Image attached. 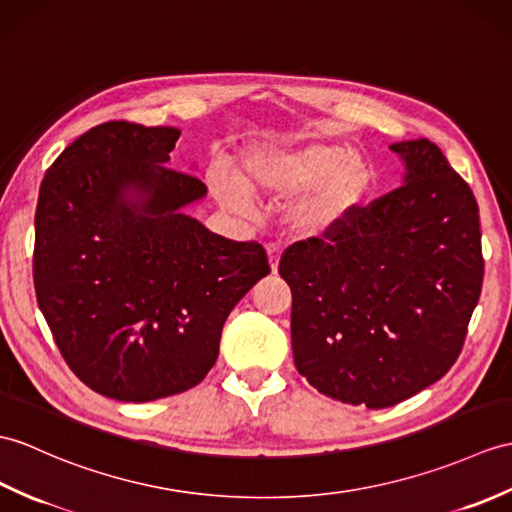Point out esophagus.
Listing matches in <instances>:
<instances>
[{"instance_id":"obj_1","label":"esophagus","mask_w":512,"mask_h":512,"mask_svg":"<svg viewBox=\"0 0 512 512\" xmlns=\"http://www.w3.org/2000/svg\"><path fill=\"white\" fill-rule=\"evenodd\" d=\"M268 261H270V272H272V275H277V270H279V248L268 246Z\"/></svg>"}]
</instances>
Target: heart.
Masks as SVG:
<instances>
[{
    "mask_svg": "<svg viewBox=\"0 0 512 512\" xmlns=\"http://www.w3.org/2000/svg\"><path fill=\"white\" fill-rule=\"evenodd\" d=\"M373 170L360 154L342 144L312 141L303 146H268L246 154L240 183L216 172V194L242 209L253 198H299L288 218L296 231L325 235L338 229L366 194Z\"/></svg>",
    "mask_w": 512,
    "mask_h": 512,
    "instance_id": "obj_1",
    "label": "heart"
}]
</instances>
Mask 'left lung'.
I'll return each instance as SVG.
<instances>
[{
	"instance_id": "8db88e82",
	"label": "left lung",
	"mask_w": 512,
	"mask_h": 512,
	"mask_svg": "<svg viewBox=\"0 0 512 512\" xmlns=\"http://www.w3.org/2000/svg\"><path fill=\"white\" fill-rule=\"evenodd\" d=\"M390 150L406 163L403 185L279 261L299 373L323 395L371 410L454 366L484 277L471 187L430 139Z\"/></svg>"
}]
</instances>
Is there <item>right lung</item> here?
Masks as SVG:
<instances>
[{
  "mask_svg": "<svg viewBox=\"0 0 512 512\" xmlns=\"http://www.w3.org/2000/svg\"><path fill=\"white\" fill-rule=\"evenodd\" d=\"M181 130L106 122L45 172L34 213V290L82 384L154 401L200 384L224 320L270 275L257 242H233L181 211L207 194L168 168Z\"/></svg>",
  "mask_w": 512,
  "mask_h": 512,
  "instance_id": "obj_1",
  "label": "right lung"
}]
</instances>
